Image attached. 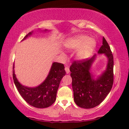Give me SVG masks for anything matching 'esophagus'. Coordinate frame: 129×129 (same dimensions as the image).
Returning <instances> with one entry per match:
<instances>
[{
    "label": "esophagus",
    "mask_w": 129,
    "mask_h": 129,
    "mask_svg": "<svg viewBox=\"0 0 129 129\" xmlns=\"http://www.w3.org/2000/svg\"><path fill=\"white\" fill-rule=\"evenodd\" d=\"M65 71H66V73H67V74H69V73H70V68H69V67L68 66H65Z\"/></svg>",
    "instance_id": "1"
}]
</instances>
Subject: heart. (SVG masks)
Returning <instances> with one entry per match:
<instances>
[{
    "mask_svg": "<svg viewBox=\"0 0 129 129\" xmlns=\"http://www.w3.org/2000/svg\"><path fill=\"white\" fill-rule=\"evenodd\" d=\"M65 46L70 50H76V57L79 60H84L91 56L96 47V42L93 38L84 35L74 36L67 40Z\"/></svg>",
    "mask_w": 129,
    "mask_h": 129,
    "instance_id": "heart-1",
    "label": "heart"
}]
</instances>
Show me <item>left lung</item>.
I'll list each match as a JSON object with an SVG mask.
<instances>
[{
	"mask_svg": "<svg viewBox=\"0 0 129 129\" xmlns=\"http://www.w3.org/2000/svg\"><path fill=\"white\" fill-rule=\"evenodd\" d=\"M98 53L104 54L108 63L106 70L96 79L90 73L95 54L90 59L75 61L70 68L74 101L83 108H93L100 104L110 92L114 83V58L110 47L104 37L103 45Z\"/></svg>",
	"mask_w": 129,
	"mask_h": 129,
	"instance_id": "8db88e82",
	"label": "left lung"
}]
</instances>
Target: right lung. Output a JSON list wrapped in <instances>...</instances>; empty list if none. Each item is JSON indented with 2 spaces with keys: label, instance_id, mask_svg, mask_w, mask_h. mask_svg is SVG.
<instances>
[{
  "label": "right lung",
  "instance_id": "right-lung-1",
  "mask_svg": "<svg viewBox=\"0 0 129 129\" xmlns=\"http://www.w3.org/2000/svg\"><path fill=\"white\" fill-rule=\"evenodd\" d=\"M47 30H45L47 31ZM33 32H29L22 40L31 35ZM13 65V77L17 90L26 103L35 108H45L50 106L56 100L57 92L59 83L66 72L64 65L58 62H53L49 75L43 83L37 87H28L22 85L18 81L14 72Z\"/></svg>",
  "mask_w": 129,
  "mask_h": 129
}]
</instances>
